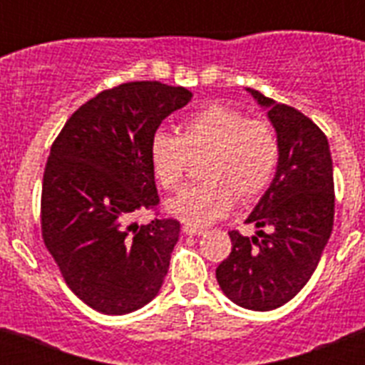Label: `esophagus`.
<instances>
[{
    "mask_svg": "<svg viewBox=\"0 0 365 365\" xmlns=\"http://www.w3.org/2000/svg\"><path fill=\"white\" fill-rule=\"evenodd\" d=\"M182 232H185L186 235H202L205 234V230H202V228L193 227V225H185V227H182Z\"/></svg>",
    "mask_w": 365,
    "mask_h": 365,
    "instance_id": "esophagus-1",
    "label": "esophagus"
}]
</instances>
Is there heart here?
Returning a JSON list of instances; mask_svg holds the SVG:
<instances>
[{"instance_id":"heart-1","label":"heart","mask_w":365,"mask_h":365,"mask_svg":"<svg viewBox=\"0 0 365 365\" xmlns=\"http://www.w3.org/2000/svg\"><path fill=\"white\" fill-rule=\"evenodd\" d=\"M202 159L201 182L190 185L166 205L180 221L205 227L240 202H250L272 182L279 163L278 133L265 120L212 104L182 118L179 135L157 130L150 140V166L160 188L172 192L185 179L190 157Z\"/></svg>"}]
</instances>
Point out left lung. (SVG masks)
I'll return each mask as SVG.
<instances>
[{
    "label": "left lung",
    "instance_id": "8db88e82",
    "mask_svg": "<svg viewBox=\"0 0 365 365\" xmlns=\"http://www.w3.org/2000/svg\"><path fill=\"white\" fill-rule=\"evenodd\" d=\"M247 91L267 109L278 133L279 163L269 190L247 217L256 225V235L228 232L232 252L215 278L240 307L272 311L291 302L311 279L331 237L333 159L327 137L311 118L256 89Z\"/></svg>",
    "mask_w": 365,
    "mask_h": 365
}]
</instances>
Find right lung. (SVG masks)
<instances>
[{"label":"right lung","instance_id":"add662e5","mask_svg":"<svg viewBox=\"0 0 365 365\" xmlns=\"http://www.w3.org/2000/svg\"><path fill=\"white\" fill-rule=\"evenodd\" d=\"M192 93L128 82L80 106L51 148L41 235L67 287L102 314H128L159 294L180 222L135 221L159 205L151 135Z\"/></svg>","mask_w":365,"mask_h":365}]
</instances>
